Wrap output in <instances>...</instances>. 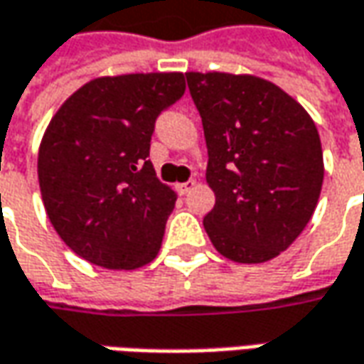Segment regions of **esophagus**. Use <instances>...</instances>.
Wrapping results in <instances>:
<instances>
[{"label":"esophagus","instance_id":"1","mask_svg":"<svg viewBox=\"0 0 364 364\" xmlns=\"http://www.w3.org/2000/svg\"><path fill=\"white\" fill-rule=\"evenodd\" d=\"M193 187H195L193 179H189V181H185V183H177V185H175V189H177V193H179V195L189 193V191H191Z\"/></svg>","mask_w":364,"mask_h":364}]
</instances>
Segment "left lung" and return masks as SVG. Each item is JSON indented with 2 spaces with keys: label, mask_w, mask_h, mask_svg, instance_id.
Listing matches in <instances>:
<instances>
[{
  "label": "left lung",
  "mask_w": 364,
  "mask_h": 364,
  "mask_svg": "<svg viewBox=\"0 0 364 364\" xmlns=\"http://www.w3.org/2000/svg\"><path fill=\"white\" fill-rule=\"evenodd\" d=\"M203 122L205 179L215 205L203 228L221 256L262 264L280 256L318 203L324 161L314 120L254 74L185 72Z\"/></svg>",
  "instance_id": "left-lung-1"
}]
</instances>
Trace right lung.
I'll list each match as a JSON object with an SVG mask.
<instances>
[{"instance_id":"add662e5","label":"right lung","mask_w":364,"mask_h":364,"mask_svg":"<svg viewBox=\"0 0 364 364\" xmlns=\"http://www.w3.org/2000/svg\"><path fill=\"white\" fill-rule=\"evenodd\" d=\"M185 92L181 72L100 76L58 108L38 153L46 213L86 262L134 269L157 257L177 193L149 161L157 117Z\"/></svg>"}]
</instances>
